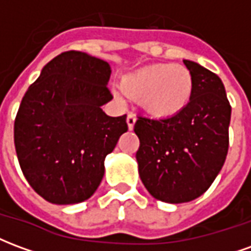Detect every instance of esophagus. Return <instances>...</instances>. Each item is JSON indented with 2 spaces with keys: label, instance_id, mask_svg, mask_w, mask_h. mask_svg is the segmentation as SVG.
Returning <instances> with one entry per match:
<instances>
[{
  "label": "esophagus",
  "instance_id": "1",
  "mask_svg": "<svg viewBox=\"0 0 251 251\" xmlns=\"http://www.w3.org/2000/svg\"><path fill=\"white\" fill-rule=\"evenodd\" d=\"M136 114H133V113H129L127 114V118H126V122H127V126H129V129H133L134 127V124H136Z\"/></svg>",
  "mask_w": 251,
  "mask_h": 251
}]
</instances>
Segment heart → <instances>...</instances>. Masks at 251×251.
<instances>
[{
    "label": "heart",
    "instance_id": "1",
    "mask_svg": "<svg viewBox=\"0 0 251 251\" xmlns=\"http://www.w3.org/2000/svg\"><path fill=\"white\" fill-rule=\"evenodd\" d=\"M121 88L126 97L141 99L144 109L156 118L177 117L194 97V76L181 64L158 63L126 75Z\"/></svg>",
    "mask_w": 251,
    "mask_h": 251
}]
</instances>
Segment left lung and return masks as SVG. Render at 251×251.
<instances>
[{"mask_svg": "<svg viewBox=\"0 0 251 251\" xmlns=\"http://www.w3.org/2000/svg\"><path fill=\"white\" fill-rule=\"evenodd\" d=\"M194 76V97L174 118L138 117L136 153L141 181L154 199L185 203L210 188L226 160L231 106L221 77L184 60Z\"/></svg>", "mask_w": 251, "mask_h": 251, "instance_id": "left-lung-1", "label": "left lung"}]
</instances>
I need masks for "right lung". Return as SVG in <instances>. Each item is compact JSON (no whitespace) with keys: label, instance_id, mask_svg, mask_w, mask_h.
<instances>
[{"label":"right lung","instance_id":"1","mask_svg":"<svg viewBox=\"0 0 251 251\" xmlns=\"http://www.w3.org/2000/svg\"><path fill=\"white\" fill-rule=\"evenodd\" d=\"M109 63L84 52H63L41 70L21 100L14 147L25 179L53 204L91 198L104 175V158L127 131L126 115L109 117L100 106Z\"/></svg>","mask_w":251,"mask_h":251}]
</instances>
